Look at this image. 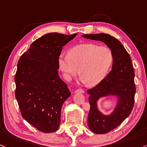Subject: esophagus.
<instances>
[{
	"label": "esophagus",
	"mask_w": 147,
	"mask_h": 147,
	"mask_svg": "<svg viewBox=\"0 0 147 147\" xmlns=\"http://www.w3.org/2000/svg\"><path fill=\"white\" fill-rule=\"evenodd\" d=\"M75 93H84V91L83 89H82V88H79V89H77L76 91H75Z\"/></svg>",
	"instance_id": "34e87169"
}]
</instances>
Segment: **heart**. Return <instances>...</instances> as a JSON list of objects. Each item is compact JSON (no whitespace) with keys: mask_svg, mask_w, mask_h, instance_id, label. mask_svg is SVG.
<instances>
[{"mask_svg":"<svg viewBox=\"0 0 147 147\" xmlns=\"http://www.w3.org/2000/svg\"><path fill=\"white\" fill-rule=\"evenodd\" d=\"M113 62L112 51L108 47L93 44L79 45L69 51L61 53L59 66L67 81L78 74L88 86H96L107 76Z\"/></svg>","mask_w":147,"mask_h":147,"instance_id":"heart-1","label":"heart"}]
</instances>
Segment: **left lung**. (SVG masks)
I'll return each mask as SVG.
<instances>
[{
    "label": "left lung",
    "instance_id": "8db88e82",
    "mask_svg": "<svg viewBox=\"0 0 147 147\" xmlns=\"http://www.w3.org/2000/svg\"><path fill=\"white\" fill-rule=\"evenodd\" d=\"M82 36L103 42L112 53V70L100 83L87 91L91 106L87 121L88 127L94 133H107L121 125L133 110L136 91L133 63L123 45L112 35L98 33ZM111 94L118 98V104L112 114L106 116L97 109V101L100 97Z\"/></svg>",
    "mask_w": 147,
    "mask_h": 147
}]
</instances>
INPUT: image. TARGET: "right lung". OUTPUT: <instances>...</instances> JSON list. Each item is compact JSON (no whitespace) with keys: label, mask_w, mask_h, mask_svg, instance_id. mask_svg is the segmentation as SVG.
<instances>
[{"label":"right lung","mask_w":147,"mask_h":147,"mask_svg":"<svg viewBox=\"0 0 147 147\" xmlns=\"http://www.w3.org/2000/svg\"><path fill=\"white\" fill-rule=\"evenodd\" d=\"M77 34H46L20 57L14 77L15 97L22 117L40 131L59 129L63 104L70 92L58 74L62 48Z\"/></svg>","instance_id":"1"}]
</instances>
